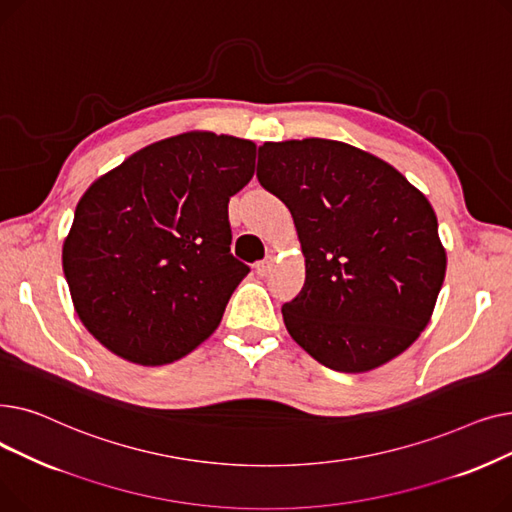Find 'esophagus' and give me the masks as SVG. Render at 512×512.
Instances as JSON below:
<instances>
[{"instance_id": "obj_1", "label": "esophagus", "mask_w": 512, "mask_h": 512, "mask_svg": "<svg viewBox=\"0 0 512 512\" xmlns=\"http://www.w3.org/2000/svg\"><path fill=\"white\" fill-rule=\"evenodd\" d=\"M274 263H276V255L274 253H270L267 255L263 261H259L257 265H255V270H257V274L259 276H267L272 272V267H274Z\"/></svg>"}]
</instances>
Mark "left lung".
<instances>
[{"mask_svg": "<svg viewBox=\"0 0 512 512\" xmlns=\"http://www.w3.org/2000/svg\"><path fill=\"white\" fill-rule=\"evenodd\" d=\"M257 178L290 211L305 286L282 307L292 340L344 373L421 336L446 276L432 203L388 161L330 139L263 143Z\"/></svg>", "mask_w": 512, "mask_h": 512, "instance_id": "obj_1", "label": "left lung"}]
</instances>
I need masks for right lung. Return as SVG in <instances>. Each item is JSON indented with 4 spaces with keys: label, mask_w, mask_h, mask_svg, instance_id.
I'll return each instance as SVG.
<instances>
[{
    "label": "right lung",
    "mask_w": 512,
    "mask_h": 512,
    "mask_svg": "<svg viewBox=\"0 0 512 512\" xmlns=\"http://www.w3.org/2000/svg\"><path fill=\"white\" fill-rule=\"evenodd\" d=\"M257 145L191 130L151 143L80 197L62 247L85 328L145 367L182 359L220 326L249 267L230 253L228 201Z\"/></svg>",
    "instance_id": "obj_1"
}]
</instances>
